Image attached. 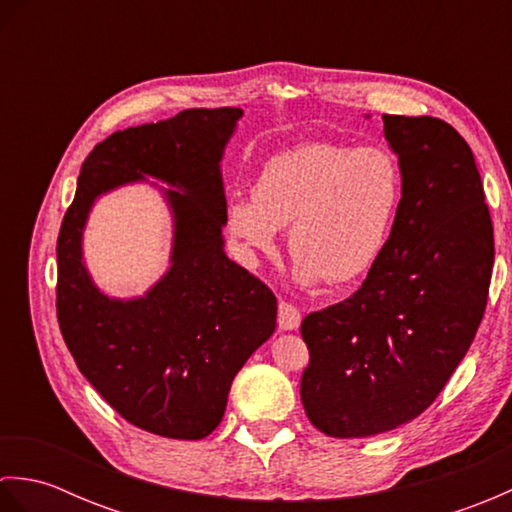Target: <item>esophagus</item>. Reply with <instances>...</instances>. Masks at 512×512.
I'll return each instance as SVG.
<instances>
[{
  "instance_id": "34e87169",
  "label": "esophagus",
  "mask_w": 512,
  "mask_h": 512,
  "mask_svg": "<svg viewBox=\"0 0 512 512\" xmlns=\"http://www.w3.org/2000/svg\"><path fill=\"white\" fill-rule=\"evenodd\" d=\"M279 328L281 330H297L301 323V314L299 310L292 306L288 301H279V314H277Z\"/></svg>"
}]
</instances>
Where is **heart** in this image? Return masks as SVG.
Masks as SVG:
<instances>
[{
	"label": "heart",
	"instance_id": "obj_1",
	"mask_svg": "<svg viewBox=\"0 0 512 512\" xmlns=\"http://www.w3.org/2000/svg\"><path fill=\"white\" fill-rule=\"evenodd\" d=\"M405 176L383 145L308 143L281 151L262 167L253 198L226 206L228 231L246 262L277 253L281 228L297 259V277L345 286L365 277L394 231Z\"/></svg>",
	"mask_w": 512,
	"mask_h": 512
}]
</instances>
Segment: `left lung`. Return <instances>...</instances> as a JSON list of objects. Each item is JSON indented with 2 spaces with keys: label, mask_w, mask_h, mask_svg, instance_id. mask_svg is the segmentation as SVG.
<instances>
[{
  "label": "left lung",
  "mask_w": 512,
  "mask_h": 512,
  "mask_svg": "<svg viewBox=\"0 0 512 512\" xmlns=\"http://www.w3.org/2000/svg\"><path fill=\"white\" fill-rule=\"evenodd\" d=\"M405 198L385 253L350 299L301 321V402L330 438H367L427 409L480 328L495 242L466 140L433 116L383 114Z\"/></svg>",
  "instance_id": "left-lung-1"
}]
</instances>
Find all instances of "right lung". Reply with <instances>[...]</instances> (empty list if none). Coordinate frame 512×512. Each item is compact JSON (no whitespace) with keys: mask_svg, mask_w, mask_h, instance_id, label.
I'll return each mask as SVG.
<instances>
[{"mask_svg":"<svg viewBox=\"0 0 512 512\" xmlns=\"http://www.w3.org/2000/svg\"><path fill=\"white\" fill-rule=\"evenodd\" d=\"M242 114L184 110L107 136L83 162L57 239V319L76 367L127 422L162 438L209 436L235 374L275 332L273 290L224 253L220 160ZM145 175L181 189L166 192L172 268L145 298L110 300L80 262L82 226L101 192Z\"/></svg>","mask_w":512,"mask_h":512,"instance_id":"obj_1","label":"right lung"}]
</instances>
